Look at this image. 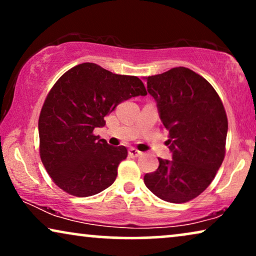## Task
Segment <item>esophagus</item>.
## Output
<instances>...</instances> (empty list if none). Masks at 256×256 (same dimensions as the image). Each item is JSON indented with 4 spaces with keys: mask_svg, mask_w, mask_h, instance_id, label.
<instances>
[{
    "mask_svg": "<svg viewBox=\"0 0 256 256\" xmlns=\"http://www.w3.org/2000/svg\"><path fill=\"white\" fill-rule=\"evenodd\" d=\"M128 154H129V156H132V157H138V156L142 155V152H138V150L135 149V148H130V149H129Z\"/></svg>",
    "mask_w": 256,
    "mask_h": 256,
    "instance_id": "34e87169",
    "label": "esophagus"
}]
</instances>
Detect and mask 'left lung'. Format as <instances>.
Returning a JSON list of instances; mask_svg holds the SVG:
<instances>
[{
	"instance_id": "8db88e82",
	"label": "left lung",
	"mask_w": 256,
	"mask_h": 256,
	"mask_svg": "<svg viewBox=\"0 0 256 256\" xmlns=\"http://www.w3.org/2000/svg\"><path fill=\"white\" fill-rule=\"evenodd\" d=\"M155 99L171 160L144 176L146 186L169 202H186L211 184L225 157L228 122L220 98L208 80L186 68L146 78Z\"/></svg>"
}]
</instances>
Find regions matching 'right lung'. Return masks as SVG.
Instances as JSON below:
<instances>
[{
  "instance_id": "right-lung-1",
  "label": "right lung",
  "mask_w": 256,
  "mask_h": 256,
  "mask_svg": "<svg viewBox=\"0 0 256 256\" xmlns=\"http://www.w3.org/2000/svg\"><path fill=\"white\" fill-rule=\"evenodd\" d=\"M146 96L138 76L115 74L93 62L64 73L48 94L38 132L40 152L48 174L62 190L90 197L110 186L127 148L93 135L104 116L122 101Z\"/></svg>"
}]
</instances>
